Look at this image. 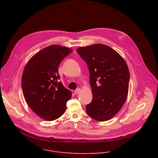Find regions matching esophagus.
Masks as SVG:
<instances>
[{
    "label": "esophagus",
    "instance_id": "34e87169",
    "mask_svg": "<svg viewBox=\"0 0 158 158\" xmlns=\"http://www.w3.org/2000/svg\"><path fill=\"white\" fill-rule=\"evenodd\" d=\"M80 91H81V89L78 88V89H77L76 90H75V91H74V94H77L78 93H80Z\"/></svg>",
    "mask_w": 158,
    "mask_h": 158
}]
</instances>
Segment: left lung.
<instances>
[{"instance_id": "1", "label": "left lung", "mask_w": 158, "mask_h": 158, "mask_svg": "<svg viewBox=\"0 0 158 158\" xmlns=\"http://www.w3.org/2000/svg\"><path fill=\"white\" fill-rule=\"evenodd\" d=\"M77 53L85 61L90 74L93 100L86 105L87 114L99 121L114 117L128 93L129 71L123 58L103 44L81 47Z\"/></svg>"}]
</instances>
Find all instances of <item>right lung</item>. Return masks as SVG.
<instances>
[{
    "label": "right lung",
    "mask_w": 158,
    "mask_h": 158,
    "mask_svg": "<svg viewBox=\"0 0 158 158\" xmlns=\"http://www.w3.org/2000/svg\"><path fill=\"white\" fill-rule=\"evenodd\" d=\"M73 51L52 45L32 56L22 76V89L25 99L35 113L47 121L60 117L65 111L71 92L59 81L58 67Z\"/></svg>",
    "instance_id": "right-lung-1"
}]
</instances>
